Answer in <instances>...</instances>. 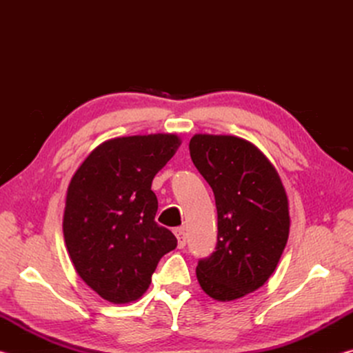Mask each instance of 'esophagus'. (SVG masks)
Instances as JSON below:
<instances>
[{
    "label": "esophagus",
    "mask_w": 353,
    "mask_h": 353,
    "mask_svg": "<svg viewBox=\"0 0 353 353\" xmlns=\"http://www.w3.org/2000/svg\"><path fill=\"white\" fill-rule=\"evenodd\" d=\"M174 234L177 236L179 248H185V244H187V236H185V229H183V227H177V229H174Z\"/></svg>",
    "instance_id": "obj_1"
}]
</instances>
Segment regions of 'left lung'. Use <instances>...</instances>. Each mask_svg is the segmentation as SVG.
Segmentation results:
<instances>
[{
	"mask_svg": "<svg viewBox=\"0 0 353 353\" xmlns=\"http://www.w3.org/2000/svg\"><path fill=\"white\" fill-rule=\"evenodd\" d=\"M190 155L218 210L216 248L199 260L196 277L210 297L235 301L277 268L290 234L286 191L266 155L240 137L196 134Z\"/></svg>",
	"mask_w": 353,
	"mask_h": 353,
	"instance_id": "1",
	"label": "left lung"
}]
</instances>
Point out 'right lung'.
I'll use <instances>...</instances> for the list:
<instances>
[{
	"label": "right lung",
	"instance_id": "right-lung-1",
	"mask_svg": "<svg viewBox=\"0 0 353 353\" xmlns=\"http://www.w3.org/2000/svg\"><path fill=\"white\" fill-rule=\"evenodd\" d=\"M181 146L174 134L119 137L94 148L68 185L63 238L76 272L112 303L143 296L177 240L155 223L152 179Z\"/></svg>",
	"mask_w": 353,
	"mask_h": 353
}]
</instances>
